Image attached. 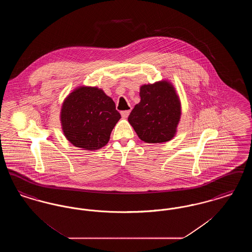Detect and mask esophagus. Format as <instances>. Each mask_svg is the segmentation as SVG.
<instances>
[{
  "mask_svg": "<svg viewBox=\"0 0 252 252\" xmlns=\"http://www.w3.org/2000/svg\"><path fill=\"white\" fill-rule=\"evenodd\" d=\"M130 113V110H124V111H121V115L123 118H127L128 115Z\"/></svg>",
  "mask_w": 252,
  "mask_h": 252,
  "instance_id": "obj_1",
  "label": "esophagus"
}]
</instances>
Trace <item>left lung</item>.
I'll use <instances>...</instances> for the list:
<instances>
[{
  "label": "left lung",
  "instance_id": "obj_1",
  "mask_svg": "<svg viewBox=\"0 0 252 252\" xmlns=\"http://www.w3.org/2000/svg\"><path fill=\"white\" fill-rule=\"evenodd\" d=\"M141 101L132 109L128 122L138 137L147 144L172 140L178 131L181 102L173 83L167 79L140 87Z\"/></svg>",
  "mask_w": 252,
  "mask_h": 252
}]
</instances>
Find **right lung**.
Here are the masks:
<instances>
[{"mask_svg": "<svg viewBox=\"0 0 252 252\" xmlns=\"http://www.w3.org/2000/svg\"><path fill=\"white\" fill-rule=\"evenodd\" d=\"M60 118L63 134L72 145L94 151L108 144L121 115L102 89L82 85L66 96Z\"/></svg>", "mask_w": 252, "mask_h": 252, "instance_id": "right-lung-1", "label": "right lung"}]
</instances>
